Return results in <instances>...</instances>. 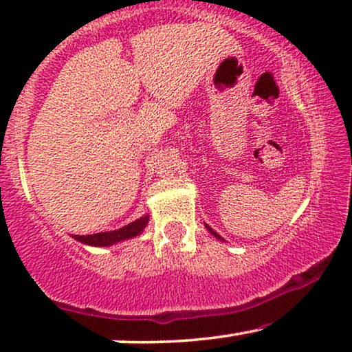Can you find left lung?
<instances>
[{
    "instance_id": "obj_1",
    "label": "left lung",
    "mask_w": 352,
    "mask_h": 352,
    "mask_svg": "<svg viewBox=\"0 0 352 352\" xmlns=\"http://www.w3.org/2000/svg\"><path fill=\"white\" fill-rule=\"evenodd\" d=\"M206 229H208V230H210V232H211V234H213V235H214V237H216V239H219V240H221V237H219V235H218V234H216V232H214V230H213V229H211V228H210V226H206Z\"/></svg>"
}]
</instances>
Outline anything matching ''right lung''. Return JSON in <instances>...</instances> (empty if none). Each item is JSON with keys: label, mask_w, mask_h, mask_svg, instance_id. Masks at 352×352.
<instances>
[{"label": "right lung", "mask_w": 352, "mask_h": 352, "mask_svg": "<svg viewBox=\"0 0 352 352\" xmlns=\"http://www.w3.org/2000/svg\"><path fill=\"white\" fill-rule=\"evenodd\" d=\"M148 223V216H142L133 223H129L128 226H124L122 229L117 230H110V232H99V234H91V235H72L75 240L85 243V245H91V247H109V245L123 242V240L133 239L139 235L144 230Z\"/></svg>", "instance_id": "right-lung-1"}]
</instances>
